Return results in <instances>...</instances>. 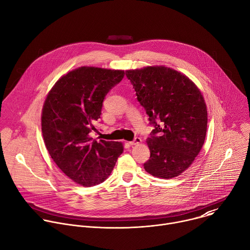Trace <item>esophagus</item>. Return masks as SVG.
Listing matches in <instances>:
<instances>
[{
	"label": "esophagus",
	"instance_id": "obj_1",
	"mask_svg": "<svg viewBox=\"0 0 250 250\" xmlns=\"http://www.w3.org/2000/svg\"><path fill=\"white\" fill-rule=\"evenodd\" d=\"M141 142V139L139 137H134V139L132 141H129L128 145L129 146H136V145H139Z\"/></svg>",
	"mask_w": 250,
	"mask_h": 250
}]
</instances>
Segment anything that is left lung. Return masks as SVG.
<instances>
[{"mask_svg": "<svg viewBox=\"0 0 250 250\" xmlns=\"http://www.w3.org/2000/svg\"><path fill=\"white\" fill-rule=\"evenodd\" d=\"M125 75L153 126L146 171L164 179L180 175L205 141L208 113L202 93L187 76L164 66L127 70Z\"/></svg>", "mask_w": 250, "mask_h": 250, "instance_id": "left-lung-1", "label": "left lung"}]
</instances>
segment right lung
<instances>
[{
	"label": "right lung",
	"mask_w": 250,
	"mask_h": 250,
	"mask_svg": "<svg viewBox=\"0 0 250 250\" xmlns=\"http://www.w3.org/2000/svg\"><path fill=\"white\" fill-rule=\"evenodd\" d=\"M124 76L123 70L80 67L61 77L44 102L45 146L61 171L84 187L104 182L124 151L122 142L90 137L98 131L105 95Z\"/></svg>",
	"instance_id": "obj_1"
}]
</instances>
